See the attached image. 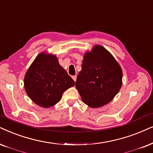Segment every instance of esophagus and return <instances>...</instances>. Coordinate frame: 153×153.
<instances>
[{
  "mask_svg": "<svg viewBox=\"0 0 153 153\" xmlns=\"http://www.w3.org/2000/svg\"><path fill=\"white\" fill-rule=\"evenodd\" d=\"M72 78L73 79V80H74L75 82V81H76V79H77V76H76V75H73V76L72 77Z\"/></svg>",
  "mask_w": 153,
  "mask_h": 153,
  "instance_id": "esophagus-1",
  "label": "esophagus"
}]
</instances>
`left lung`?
<instances>
[{"label": "left lung", "instance_id": "8db88e82", "mask_svg": "<svg viewBox=\"0 0 153 153\" xmlns=\"http://www.w3.org/2000/svg\"><path fill=\"white\" fill-rule=\"evenodd\" d=\"M122 85V71L112 55L97 45L85 53L75 87L85 104L96 108L113 100Z\"/></svg>", "mask_w": 153, "mask_h": 153}]
</instances>
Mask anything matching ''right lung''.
<instances>
[{"instance_id":"1","label":"right lung","mask_w":153,"mask_h":153,"mask_svg":"<svg viewBox=\"0 0 153 153\" xmlns=\"http://www.w3.org/2000/svg\"><path fill=\"white\" fill-rule=\"evenodd\" d=\"M24 84L30 99L38 105L48 108L58 103L64 91L75 83L59 65L55 55L42 53L28 69Z\"/></svg>"}]
</instances>
